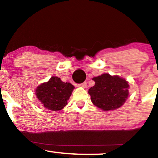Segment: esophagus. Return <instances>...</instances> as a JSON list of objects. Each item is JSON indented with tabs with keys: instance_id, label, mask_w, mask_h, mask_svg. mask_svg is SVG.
<instances>
[{
	"instance_id": "34e87169",
	"label": "esophagus",
	"mask_w": 158,
	"mask_h": 158,
	"mask_svg": "<svg viewBox=\"0 0 158 158\" xmlns=\"http://www.w3.org/2000/svg\"><path fill=\"white\" fill-rule=\"evenodd\" d=\"M79 87H82V88H87V83L85 81V82L81 83V84H79Z\"/></svg>"
}]
</instances>
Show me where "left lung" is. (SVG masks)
Instances as JSON below:
<instances>
[{
	"label": "left lung",
	"instance_id": "obj_1",
	"mask_svg": "<svg viewBox=\"0 0 158 158\" xmlns=\"http://www.w3.org/2000/svg\"><path fill=\"white\" fill-rule=\"evenodd\" d=\"M94 86L88 90L90 100L94 106L105 111L120 108L128 99L129 85L119 76L103 73L94 77Z\"/></svg>",
	"mask_w": 158,
	"mask_h": 158
}]
</instances>
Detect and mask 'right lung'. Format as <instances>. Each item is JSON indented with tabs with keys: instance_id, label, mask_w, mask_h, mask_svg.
I'll list each match as a JSON object with an SVG mask.
<instances>
[{
	"instance_id": "1",
	"label": "right lung",
	"mask_w": 158,
	"mask_h": 158,
	"mask_svg": "<svg viewBox=\"0 0 158 158\" xmlns=\"http://www.w3.org/2000/svg\"><path fill=\"white\" fill-rule=\"evenodd\" d=\"M75 87L70 82H64L60 78L52 77L47 82L36 88L35 95L43 107L50 110H60L68 105Z\"/></svg>"
}]
</instances>
